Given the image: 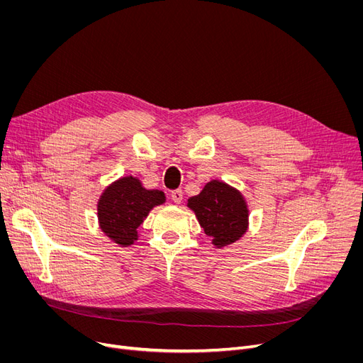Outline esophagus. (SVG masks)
I'll return each mask as SVG.
<instances>
[{"label":"esophagus","mask_w":363,"mask_h":363,"mask_svg":"<svg viewBox=\"0 0 363 363\" xmlns=\"http://www.w3.org/2000/svg\"><path fill=\"white\" fill-rule=\"evenodd\" d=\"M182 197H184V194H182V189H175V191H172V193H170V199H172V201L177 203V204H179V203L182 201Z\"/></svg>","instance_id":"esophagus-1"}]
</instances>
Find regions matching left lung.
<instances>
[{
  "instance_id": "obj_1",
  "label": "left lung",
  "mask_w": 363,
  "mask_h": 363,
  "mask_svg": "<svg viewBox=\"0 0 363 363\" xmlns=\"http://www.w3.org/2000/svg\"><path fill=\"white\" fill-rule=\"evenodd\" d=\"M186 207L194 212L216 249L237 242L249 230V206L244 196L223 181H208L200 194L186 200Z\"/></svg>"
}]
</instances>
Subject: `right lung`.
<instances>
[{"label":"right lung","mask_w":363,"mask_h":363,"mask_svg":"<svg viewBox=\"0 0 363 363\" xmlns=\"http://www.w3.org/2000/svg\"><path fill=\"white\" fill-rule=\"evenodd\" d=\"M160 189H147L132 177H122L108 184L97 201V219L103 234L119 247H129L138 240V228L156 206L164 204Z\"/></svg>","instance_id":"1"}]
</instances>
